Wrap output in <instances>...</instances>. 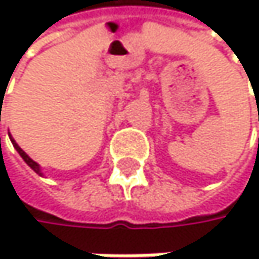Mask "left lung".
<instances>
[{"instance_id": "1", "label": "left lung", "mask_w": 259, "mask_h": 259, "mask_svg": "<svg viewBox=\"0 0 259 259\" xmlns=\"http://www.w3.org/2000/svg\"><path fill=\"white\" fill-rule=\"evenodd\" d=\"M0 118H1V108H0ZM9 137H11V134H9ZM11 141H12L14 147H15V149H17V151H18V154L21 155V158H23V160H24V161L27 163V166H31V167L34 169V171H35L37 174H40V176H41V171H40V166H38V164H37V163H35V161H34V160H32L31 157H29V155H27V154H26V152L23 151V149H21V147H20V146H18V144L15 143V140H14L12 137H11ZM0 147H1V140H0Z\"/></svg>"}]
</instances>
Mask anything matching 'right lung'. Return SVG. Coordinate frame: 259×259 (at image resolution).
I'll use <instances>...</instances> for the list:
<instances>
[{
  "label": "right lung",
  "instance_id": "obj_1",
  "mask_svg": "<svg viewBox=\"0 0 259 259\" xmlns=\"http://www.w3.org/2000/svg\"><path fill=\"white\" fill-rule=\"evenodd\" d=\"M258 119H259V110H258Z\"/></svg>",
  "mask_w": 259,
  "mask_h": 259
}]
</instances>
